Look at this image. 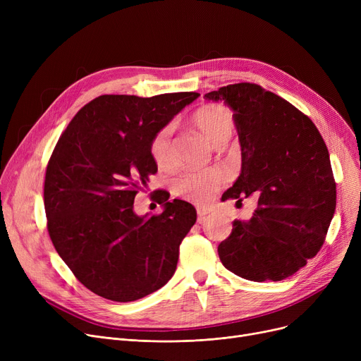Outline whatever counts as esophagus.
<instances>
[{"label":"esophagus","instance_id":"obj_1","mask_svg":"<svg viewBox=\"0 0 361 361\" xmlns=\"http://www.w3.org/2000/svg\"><path fill=\"white\" fill-rule=\"evenodd\" d=\"M212 212V209L211 207H202V206H197V215H199V218H203V216H206L207 214H211Z\"/></svg>","mask_w":361,"mask_h":361}]
</instances>
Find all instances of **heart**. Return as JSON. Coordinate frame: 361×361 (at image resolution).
I'll list each match as a JSON object with an SVG mask.
<instances>
[{
	"label": "heart",
	"mask_w": 361,
	"mask_h": 361,
	"mask_svg": "<svg viewBox=\"0 0 361 361\" xmlns=\"http://www.w3.org/2000/svg\"><path fill=\"white\" fill-rule=\"evenodd\" d=\"M193 124L215 147H222L233 136L234 123L230 111L219 105H206L193 114ZM149 152L159 168L174 162L173 124L159 128L149 143ZM226 183V173L221 168L184 171L173 180V193L195 203H206Z\"/></svg>",
	"instance_id": "heart-1"
}]
</instances>
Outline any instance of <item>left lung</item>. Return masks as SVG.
Instances as JSON below:
<instances>
[{"mask_svg":"<svg viewBox=\"0 0 361 361\" xmlns=\"http://www.w3.org/2000/svg\"><path fill=\"white\" fill-rule=\"evenodd\" d=\"M204 98L234 111L241 146V174L222 200L257 199L253 216L235 219L218 245L219 259L244 279H286L317 255L335 212L326 145L307 116L259 85H228Z\"/></svg>","mask_w":361,"mask_h":361,"instance_id":"left-lung-1","label":"left lung"}]
</instances>
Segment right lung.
<instances>
[{"instance_id":"1","label":"right lung","mask_w":361,"mask_h":361,"mask_svg":"<svg viewBox=\"0 0 361 361\" xmlns=\"http://www.w3.org/2000/svg\"><path fill=\"white\" fill-rule=\"evenodd\" d=\"M197 97L102 94L75 114L56 142L44 185L48 233L92 293L135 301L174 275L196 209L184 200L168 202L162 190L155 193L164 204L159 215L137 216L133 203L158 171L149 152L152 136Z\"/></svg>"}]
</instances>
